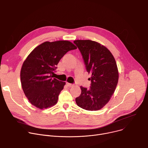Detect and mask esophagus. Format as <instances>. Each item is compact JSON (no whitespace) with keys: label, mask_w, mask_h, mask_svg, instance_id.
Segmentation results:
<instances>
[{"label":"esophagus","mask_w":148,"mask_h":148,"mask_svg":"<svg viewBox=\"0 0 148 148\" xmlns=\"http://www.w3.org/2000/svg\"><path fill=\"white\" fill-rule=\"evenodd\" d=\"M66 84L67 85V86L70 87H72V86H74V84H71V83H66Z\"/></svg>","instance_id":"esophagus-1"}]
</instances>
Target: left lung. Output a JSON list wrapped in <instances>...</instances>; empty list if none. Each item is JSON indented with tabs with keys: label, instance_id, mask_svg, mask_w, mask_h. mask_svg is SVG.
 Returning <instances> with one entry per match:
<instances>
[{
	"label": "left lung",
	"instance_id": "1",
	"mask_svg": "<svg viewBox=\"0 0 148 148\" xmlns=\"http://www.w3.org/2000/svg\"><path fill=\"white\" fill-rule=\"evenodd\" d=\"M82 55L87 71L92 74L89 88L80 87L82 93L75 98L77 105L87 111H97L110 100L119 80L115 59L108 49L90 40H74Z\"/></svg>",
	"mask_w": 148,
	"mask_h": 148
}]
</instances>
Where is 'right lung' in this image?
I'll return each mask as SVG.
<instances>
[{
	"mask_svg": "<svg viewBox=\"0 0 148 148\" xmlns=\"http://www.w3.org/2000/svg\"><path fill=\"white\" fill-rule=\"evenodd\" d=\"M76 46L66 40L45 42L29 53L21 70L23 90L33 105L39 108L55 105L65 82L53 78L56 65L68 51Z\"/></svg>",
	"mask_w": 148,
	"mask_h": 148,
	"instance_id": "add662e5",
	"label": "right lung"
}]
</instances>
